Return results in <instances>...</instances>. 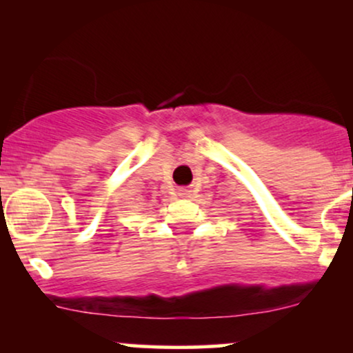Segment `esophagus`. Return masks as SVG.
<instances>
[{
	"label": "esophagus",
	"instance_id": "obj_1",
	"mask_svg": "<svg viewBox=\"0 0 353 353\" xmlns=\"http://www.w3.org/2000/svg\"><path fill=\"white\" fill-rule=\"evenodd\" d=\"M185 192H188V190H182V194H185Z\"/></svg>",
	"mask_w": 353,
	"mask_h": 353
}]
</instances>
